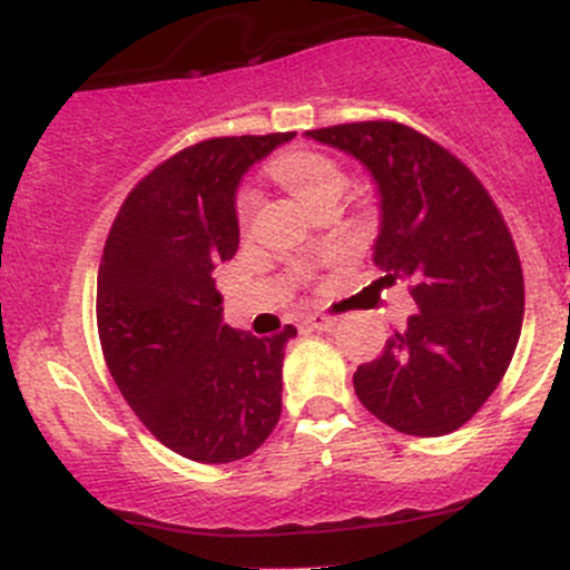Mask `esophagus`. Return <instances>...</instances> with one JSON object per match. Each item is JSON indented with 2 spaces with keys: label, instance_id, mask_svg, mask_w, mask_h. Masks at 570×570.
Instances as JSON below:
<instances>
[{
  "label": "esophagus",
  "instance_id": "obj_1",
  "mask_svg": "<svg viewBox=\"0 0 570 570\" xmlns=\"http://www.w3.org/2000/svg\"><path fill=\"white\" fill-rule=\"evenodd\" d=\"M305 324L311 326V330H318V332H326L335 326V318L326 316V313H311V316L305 318Z\"/></svg>",
  "mask_w": 570,
  "mask_h": 570
}]
</instances>
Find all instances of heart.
Returning a JSON list of instances; mask_svg holds the SVG:
<instances>
[{
  "label": "heart",
  "mask_w": 570,
  "mask_h": 570,
  "mask_svg": "<svg viewBox=\"0 0 570 570\" xmlns=\"http://www.w3.org/2000/svg\"><path fill=\"white\" fill-rule=\"evenodd\" d=\"M271 176L311 208H316L330 195H343L345 181H348L343 166L335 158H330V155L316 153V149H292V153L281 155L271 166ZM257 189H240L238 198H235V217H238V225L244 230L252 227L254 217H257Z\"/></svg>",
  "instance_id": "obj_1"
}]
</instances>
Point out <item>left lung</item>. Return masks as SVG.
I'll return each instance as SVG.
<instances>
[{"label": "left lung", "instance_id": "1", "mask_svg": "<svg viewBox=\"0 0 570 570\" xmlns=\"http://www.w3.org/2000/svg\"><path fill=\"white\" fill-rule=\"evenodd\" d=\"M370 168L381 189L375 265L407 281L417 311L353 372L356 396L385 426L442 436L480 412L512 362L525 284L499 206L466 163L394 120L307 130Z\"/></svg>", "mask_w": 570, "mask_h": 570}]
</instances>
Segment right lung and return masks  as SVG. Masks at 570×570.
<instances>
[{"label":"right lung","mask_w":570,"mask_h":570,"mask_svg":"<svg viewBox=\"0 0 570 570\" xmlns=\"http://www.w3.org/2000/svg\"><path fill=\"white\" fill-rule=\"evenodd\" d=\"M289 134L217 136L155 166L104 244L96 322L117 389L155 440L198 463L252 455L281 417L286 324H222L214 267L238 252L235 187Z\"/></svg>","instance_id":"add662e5"}]
</instances>
